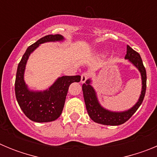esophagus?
<instances>
[{
  "mask_svg": "<svg viewBox=\"0 0 157 157\" xmlns=\"http://www.w3.org/2000/svg\"><path fill=\"white\" fill-rule=\"evenodd\" d=\"M89 77H90V74H89L88 72H84V73H82L81 75V82H85L88 79Z\"/></svg>",
  "mask_w": 157,
  "mask_h": 157,
  "instance_id": "obj_1",
  "label": "esophagus"
}]
</instances>
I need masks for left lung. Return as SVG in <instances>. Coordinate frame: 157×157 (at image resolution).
<instances>
[{
    "mask_svg": "<svg viewBox=\"0 0 157 157\" xmlns=\"http://www.w3.org/2000/svg\"><path fill=\"white\" fill-rule=\"evenodd\" d=\"M125 59H129V61L132 63L141 73V80H142V89H141L139 99H138V102L134 105V106H133L129 110L120 112H111V111L104 109L103 107L100 105L95 90L90 85L91 80H86V83L82 85L83 97H84V101H85L86 107L89 116L95 123L103 124V125H121L127 122L134 114V112L138 110V109L143 101L145 90H146V71L143 65L141 56L138 52L134 51L132 48H130L129 45H127Z\"/></svg>",
    "mask_w": 157,
    "mask_h": 157,
    "instance_id": "1",
    "label": "left lung"
}]
</instances>
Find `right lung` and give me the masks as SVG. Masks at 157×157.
Wrapping results in <instances>:
<instances>
[{
  "mask_svg": "<svg viewBox=\"0 0 157 157\" xmlns=\"http://www.w3.org/2000/svg\"><path fill=\"white\" fill-rule=\"evenodd\" d=\"M63 40V37L60 34H49L41 37L27 48L18 65L15 82L16 100L23 113L32 121L46 123L58 119L63 111L69 86L81 80L80 75L62 76L44 91L30 90L25 83L23 75L30 53L42 43Z\"/></svg>",
  "mask_w": 157,
  "mask_h": 157,
  "instance_id": "1",
  "label": "right lung"
}]
</instances>
